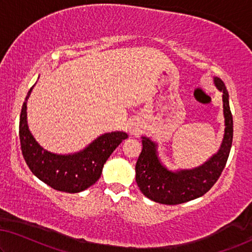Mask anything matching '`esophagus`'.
<instances>
[{"label": "esophagus", "instance_id": "esophagus-1", "mask_svg": "<svg viewBox=\"0 0 252 252\" xmlns=\"http://www.w3.org/2000/svg\"><path fill=\"white\" fill-rule=\"evenodd\" d=\"M129 130H130V133H132V134H138L139 132H140L141 131V126L139 125L138 122H132L130 125V127H129Z\"/></svg>", "mask_w": 252, "mask_h": 252}]
</instances>
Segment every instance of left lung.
Returning a JSON list of instances; mask_svg holds the SVG:
<instances>
[{"mask_svg":"<svg viewBox=\"0 0 252 252\" xmlns=\"http://www.w3.org/2000/svg\"><path fill=\"white\" fill-rule=\"evenodd\" d=\"M223 92L225 134L219 153L200 166L173 171L160 162L156 144L142 136V150L136 164V181L146 197L164 205H179L204 196L208 192L226 165L233 140V118L228 104V93L220 78L214 79Z\"/></svg>","mask_w":252,"mask_h":252,"instance_id":"obj_1","label":"left lung"}]
</instances>
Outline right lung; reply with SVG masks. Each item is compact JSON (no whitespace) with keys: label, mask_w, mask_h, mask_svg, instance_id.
<instances>
[{"label":"right lung","mask_w":252,"mask_h":252,"mask_svg":"<svg viewBox=\"0 0 252 252\" xmlns=\"http://www.w3.org/2000/svg\"><path fill=\"white\" fill-rule=\"evenodd\" d=\"M32 89L22 105L19 122L21 153L26 163L37 178L55 190L67 193L84 191L100 178L105 162L127 134L121 131L105 133L73 155H56L47 152L37 144L27 126L26 110Z\"/></svg>","instance_id":"obj_1"}]
</instances>
